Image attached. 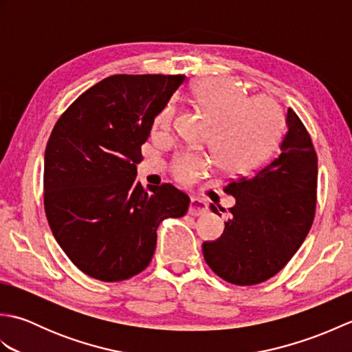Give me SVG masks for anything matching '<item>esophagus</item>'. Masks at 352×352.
<instances>
[{
    "mask_svg": "<svg viewBox=\"0 0 352 352\" xmlns=\"http://www.w3.org/2000/svg\"><path fill=\"white\" fill-rule=\"evenodd\" d=\"M208 210L207 204L204 203V201L201 199H197V198H192L190 199V207H189V213L192 216H203L206 214Z\"/></svg>",
    "mask_w": 352,
    "mask_h": 352,
    "instance_id": "1",
    "label": "esophagus"
}]
</instances>
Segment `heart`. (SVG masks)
<instances>
[{
    "label": "heart",
    "instance_id": "1",
    "mask_svg": "<svg viewBox=\"0 0 352 352\" xmlns=\"http://www.w3.org/2000/svg\"><path fill=\"white\" fill-rule=\"evenodd\" d=\"M197 107L214 124L210 145L219 168L230 174L256 166L278 144L284 129V113L266 96L248 100L233 81L199 80L192 87ZM175 119L174 102H168L155 116L154 131L168 133ZM212 166L204 153L182 151L170 162V174L182 184L195 183Z\"/></svg>",
    "mask_w": 352,
    "mask_h": 352
}]
</instances>
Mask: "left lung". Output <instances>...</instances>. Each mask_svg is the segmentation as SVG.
<instances>
[{"instance_id": "1", "label": "left lung", "mask_w": 352, "mask_h": 352, "mask_svg": "<svg viewBox=\"0 0 352 352\" xmlns=\"http://www.w3.org/2000/svg\"><path fill=\"white\" fill-rule=\"evenodd\" d=\"M286 124L280 155L223 188L236 204L222 236L203 243L212 271L237 286L263 283L280 272L315 219L318 155L307 129L290 107ZM210 208L218 213L213 204Z\"/></svg>"}]
</instances>
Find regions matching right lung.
<instances>
[{
  "label": "right lung",
  "instance_id": "add662e5",
  "mask_svg": "<svg viewBox=\"0 0 352 352\" xmlns=\"http://www.w3.org/2000/svg\"><path fill=\"white\" fill-rule=\"evenodd\" d=\"M184 76L104 78L81 94L51 131L43 166V206L57 243L81 272L129 280L149 265L157 228L182 218L190 198L172 184L136 180L155 115Z\"/></svg>",
  "mask_w": 352,
  "mask_h": 352
}]
</instances>
